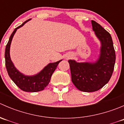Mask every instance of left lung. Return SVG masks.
Instances as JSON below:
<instances>
[{
  "label": "left lung",
  "instance_id": "obj_1",
  "mask_svg": "<svg viewBox=\"0 0 124 124\" xmlns=\"http://www.w3.org/2000/svg\"><path fill=\"white\" fill-rule=\"evenodd\" d=\"M92 29L101 42L100 53L95 62H77L69 60L71 80L83 92H95L102 88L110 79L114 70L116 55L110 34L100 24L91 21Z\"/></svg>",
  "mask_w": 124,
  "mask_h": 124
}]
</instances>
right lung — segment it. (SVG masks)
Instances as JSON below:
<instances>
[{"instance_id":"obj_1","label":"right lung","mask_w":124,"mask_h":124,"mask_svg":"<svg viewBox=\"0 0 124 124\" xmlns=\"http://www.w3.org/2000/svg\"><path fill=\"white\" fill-rule=\"evenodd\" d=\"M30 20L31 19L26 20L22 25L15 29L14 31H13L12 34L10 36L8 44L6 46L5 57L6 68L8 71V75L11 80L14 82L15 84L20 89L25 92H36L42 91L48 85L53 72L57 68L59 63L62 60H60L54 63H48L39 73L32 76H25L15 67L14 65L11 61L9 54L11 41L17 30L20 27H22Z\"/></svg>"}]
</instances>
